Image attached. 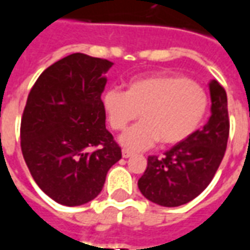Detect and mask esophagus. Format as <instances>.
Listing matches in <instances>:
<instances>
[{
    "label": "esophagus",
    "instance_id": "esophagus-1",
    "mask_svg": "<svg viewBox=\"0 0 250 250\" xmlns=\"http://www.w3.org/2000/svg\"><path fill=\"white\" fill-rule=\"evenodd\" d=\"M122 155H123V158H131L134 155V152L128 151V150H123V151H122Z\"/></svg>",
    "mask_w": 250,
    "mask_h": 250
}]
</instances>
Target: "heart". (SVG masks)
<instances>
[{"label": "heart", "instance_id": "1", "mask_svg": "<svg viewBox=\"0 0 250 250\" xmlns=\"http://www.w3.org/2000/svg\"><path fill=\"white\" fill-rule=\"evenodd\" d=\"M208 93L198 83L179 75H151L134 79L127 91L109 88L103 107L109 125L116 131L139 115L142 118L119 138L120 145L142 151L159 142L173 146L198 130L208 112Z\"/></svg>", "mask_w": 250, "mask_h": 250}]
</instances>
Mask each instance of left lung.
I'll list each match as a JSON object with an SVG mask.
<instances>
[{
    "mask_svg": "<svg viewBox=\"0 0 250 250\" xmlns=\"http://www.w3.org/2000/svg\"><path fill=\"white\" fill-rule=\"evenodd\" d=\"M211 115L208 123L162 158L151 155L138 188L154 204L175 208L198 197L211 182L229 138L228 98L217 80L209 83Z\"/></svg>",
    "mask_w": 250,
    "mask_h": 250,
    "instance_id": "left-lung-1",
    "label": "left lung"
}]
</instances>
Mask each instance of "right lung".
Instances as JSON below:
<instances>
[{
    "instance_id": "right-lung-1",
    "label": "right lung",
    "mask_w": 250,
    "mask_h": 250,
    "mask_svg": "<svg viewBox=\"0 0 250 250\" xmlns=\"http://www.w3.org/2000/svg\"><path fill=\"white\" fill-rule=\"evenodd\" d=\"M112 62L73 53L48 66L21 119V150L35 182L57 204L96 198L122 150L105 128L102 93Z\"/></svg>"
}]
</instances>
